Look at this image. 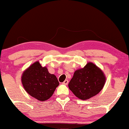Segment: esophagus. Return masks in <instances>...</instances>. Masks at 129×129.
<instances>
[{
	"label": "esophagus",
	"mask_w": 129,
	"mask_h": 129,
	"mask_svg": "<svg viewBox=\"0 0 129 129\" xmlns=\"http://www.w3.org/2000/svg\"><path fill=\"white\" fill-rule=\"evenodd\" d=\"M68 83H69L68 80H65V81L63 82V84L66 85H68Z\"/></svg>",
	"instance_id": "obj_1"
}]
</instances>
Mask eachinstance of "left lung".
I'll return each instance as SVG.
<instances>
[{
	"label": "left lung",
	"mask_w": 129,
	"mask_h": 129,
	"mask_svg": "<svg viewBox=\"0 0 129 129\" xmlns=\"http://www.w3.org/2000/svg\"><path fill=\"white\" fill-rule=\"evenodd\" d=\"M106 77L100 68L88 62L83 68L75 72L69 88L75 96L86 100L97 95L104 86Z\"/></svg>",
	"instance_id": "left-lung-1"
}]
</instances>
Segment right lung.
I'll return each instance as SVG.
<instances>
[{
  "instance_id": "right-lung-1",
  "label": "right lung",
  "mask_w": 129,
  "mask_h": 129,
  "mask_svg": "<svg viewBox=\"0 0 129 129\" xmlns=\"http://www.w3.org/2000/svg\"><path fill=\"white\" fill-rule=\"evenodd\" d=\"M21 82L26 92L41 101L49 99L59 85L56 76L48 72L46 66L43 67L38 61L25 70Z\"/></svg>"
}]
</instances>
